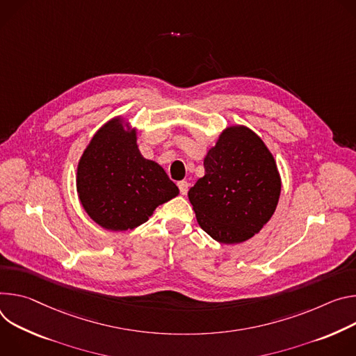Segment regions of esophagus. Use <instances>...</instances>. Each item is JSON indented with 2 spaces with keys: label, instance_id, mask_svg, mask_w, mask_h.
I'll return each mask as SVG.
<instances>
[{
  "label": "esophagus",
  "instance_id": "esophagus-1",
  "mask_svg": "<svg viewBox=\"0 0 356 356\" xmlns=\"http://www.w3.org/2000/svg\"><path fill=\"white\" fill-rule=\"evenodd\" d=\"M178 188H179L181 195H186L188 188H189V184H188L186 181H179V182H178Z\"/></svg>",
  "mask_w": 356,
  "mask_h": 356
}]
</instances>
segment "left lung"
Instances as JSON below:
<instances>
[{
  "instance_id": "8db88e82",
  "label": "left lung",
  "mask_w": 356,
  "mask_h": 356,
  "mask_svg": "<svg viewBox=\"0 0 356 356\" xmlns=\"http://www.w3.org/2000/svg\"><path fill=\"white\" fill-rule=\"evenodd\" d=\"M205 175L188 191L200 226L219 243H242L279 204L282 179L263 140L245 126L223 130L204 160Z\"/></svg>"
}]
</instances>
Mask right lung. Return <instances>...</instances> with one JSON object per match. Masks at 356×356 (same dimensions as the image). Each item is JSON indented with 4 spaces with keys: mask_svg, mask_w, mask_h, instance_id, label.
<instances>
[{
    "mask_svg": "<svg viewBox=\"0 0 356 356\" xmlns=\"http://www.w3.org/2000/svg\"><path fill=\"white\" fill-rule=\"evenodd\" d=\"M76 188L88 215L114 232L143 225L179 193L164 168L141 155L137 131L120 117L100 127L83 151Z\"/></svg>",
    "mask_w": 356,
    "mask_h": 356,
    "instance_id": "obj_1",
    "label": "right lung"
}]
</instances>
